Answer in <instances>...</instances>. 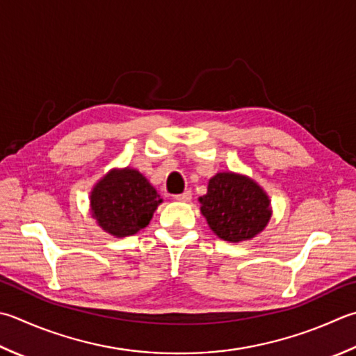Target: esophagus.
I'll list each match as a JSON object with an SVG mask.
<instances>
[{
	"mask_svg": "<svg viewBox=\"0 0 356 356\" xmlns=\"http://www.w3.org/2000/svg\"><path fill=\"white\" fill-rule=\"evenodd\" d=\"M174 199L179 200V202H190L191 200V191L186 190L182 194H176V196H174Z\"/></svg>",
	"mask_w": 356,
	"mask_h": 356,
	"instance_id": "esophagus-1",
	"label": "esophagus"
}]
</instances>
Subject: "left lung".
I'll list each match as a JSON object with an SVG mask.
<instances>
[{"instance_id": "1", "label": "left lung", "mask_w": 356, "mask_h": 356, "mask_svg": "<svg viewBox=\"0 0 356 356\" xmlns=\"http://www.w3.org/2000/svg\"><path fill=\"white\" fill-rule=\"evenodd\" d=\"M199 202L214 234L234 243L253 239L271 218L267 193L253 179L236 172L213 176Z\"/></svg>"}]
</instances>
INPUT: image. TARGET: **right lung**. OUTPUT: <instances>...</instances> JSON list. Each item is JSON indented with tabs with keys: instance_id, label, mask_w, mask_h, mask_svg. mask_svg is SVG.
Returning <instances> with one entry per match:
<instances>
[{
	"instance_id": "obj_1",
	"label": "right lung",
	"mask_w": 356,
	"mask_h": 356,
	"mask_svg": "<svg viewBox=\"0 0 356 356\" xmlns=\"http://www.w3.org/2000/svg\"><path fill=\"white\" fill-rule=\"evenodd\" d=\"M162 199L143 174L132 168L113 170L90 191V213L115 238L136 234L149 224Z\"/></svg>"
}]
</instances>
